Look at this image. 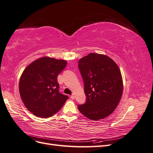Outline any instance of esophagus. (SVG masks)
I'll list each match as a JSON object with an SVG mask.
<instances>
[{"label":"esophagus","instance_id":"obj_1","mask_svg":"<svg viewBox=\"0 0 153 153\" xmlns=\"http://www.w3.org/2000/svg\"><path fill=\"white\" fill-rule=\"evenodd\" d=\"M71 98L72 99V100H74L75 98V94H73L71 96Z\"/></svg>","mask_w":153,"mask_h":153}]
</instances>
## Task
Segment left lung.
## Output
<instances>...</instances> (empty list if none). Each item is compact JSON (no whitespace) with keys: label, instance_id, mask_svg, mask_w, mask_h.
<instances>
[{"label":"left lung","instance_id":"left-lung-1","mask_svg":"<svg viewBox=\"0 0 153 153\" xmlns=\"http://www.w3.org/2000/svg\"><path fill=\"white\" fill-rule=\"evenodd\" d=\"M84 84L86 102L78 106L80 112L92 121L102 119L117 106L123 92L121 71L105 55L91 53L78 62Z\"/></svg>","mask_w":153,"mask_h":153}]
</instances>
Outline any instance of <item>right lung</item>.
Wrapping results in <instances>:
<instances>
[{"label":"right lung","instance_id":"obj_1","mask_svg":"<svg viewBox=\"0 0 153 153\" xmlns=\"http://www.w3.org/2000/svg\"><path fill=\"white\" fill-rule=\"evenodd\" d=\"M67 62L49 57L36 60L23 71L19 91L23 103L37 117L47 118L60 110L68 96L59 92L57 76Z\"/></svg>","mask_w":153,"mask_h":153}]
</instances>
